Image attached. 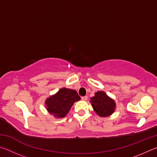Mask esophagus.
Segmentation results:
<instances>
[{
	"instance_id": "esophagus-1",
	"label": "esophagus",
	"mask_w": 157,
	"mask_h": 157,
	"mask_svg": "<svg viewBox=\"0 0 157 157\" xmlns=\"http://www.w3.org/2000/svg\"><path fill=\"white\" fill-rule=\"evenodd\" d=\"M81 98L83 101H86V100H87V99H88V97H87V96H82Z\"/></svg>"
}]
</instances>
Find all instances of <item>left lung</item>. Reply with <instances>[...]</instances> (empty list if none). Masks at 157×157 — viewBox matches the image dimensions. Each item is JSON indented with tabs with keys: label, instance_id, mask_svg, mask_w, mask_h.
Wrapping results in <instances>:
<instances>
[{
	"label": "left lung",
	"instance_id": "left-lung-1",
	"mask_svg": "<svg viewBox=\"0 0 157 157\" xmlns=\"http://www.w3.org/2000/svg\"><path fill=\"white\" fill-rule=\"evenodd\" d=\"M90 102L95 112L100 117L111 116L116 108L115 100L102 91L95 93L94 96L91 98Z\"/></svg>",
	"mask_w": 157,
	"mask_h": 157
}]
</instances>
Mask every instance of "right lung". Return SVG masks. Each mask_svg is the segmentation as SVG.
<instances>
[{
  "label": "right lung",
  "instance_id": "add662e5",
  "mask_svg": "<svg viewBox=\"0 0 157 157\" xmlns=\"http://www.w3.org/2000/svg\"><path fill=\"white\" fill-rule=\"evenodd\" d=\"M80 99L76 91L64 87L48 98L45 101V107L50 114L57 118H62L67 115L74 103Z\"/></svg>",
  "mask_w": 157,
  "mask_h": 157
}]
</instances>
